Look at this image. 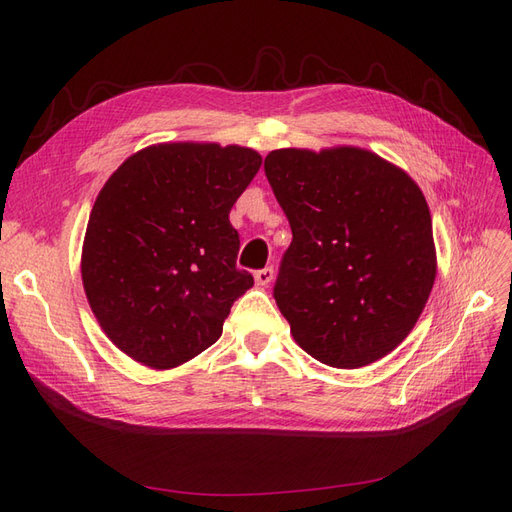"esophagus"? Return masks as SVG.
Returning <instances> with one entry per match:
<instances>
[{
  "mask_svg": "<svg viewBox=\"0 0 512 512\" xmlns=\"http://www.w3.org/2000/svg\"><path fill=\"white\" fill-rule=\"evenodd\" d=\"M273 275H275L273 267H265V269H258V271L254 273V280H256L258 286H267V284L273 280Z\"/></svg>",
  "mask_w": 512,
  "mask_h": 512,
  "instance_id": "obj_1",
  "label": "esophagus"
}]
</instances>
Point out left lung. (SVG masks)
Masks as SVG:
<instances>
[{
	"instance_id": "obj_1",
	"label": "left lung",
	"mask_w": 512,
	"mask_h": 512,
	"mask_svg": "<svg viewBox=\"0 0 512 512\" xmlns=\"http://www.w3.org/2000/svg\"><path fill=\"white\" fill-rule=\"evenodd\" d=\"M265 173L292 230L273 286L292 337L339 369L382 359L412 331L436 280L423 192L356 147L275 149Z\"/></svg>"
}]
</instances>
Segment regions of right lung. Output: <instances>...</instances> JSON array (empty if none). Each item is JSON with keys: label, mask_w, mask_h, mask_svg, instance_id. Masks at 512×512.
I'll return each instance as SVG.
<instances>
[{"label": "right lung", "mask_w": 512, "mask_h": 512, "mask_svg": "<svg viewBox=\"0 0 512 512\" xmlns=\"http://www.w3.org/2000/svg\"><path fill=\"white\" fill-rule=\"evenodd\" d=\"M262 158L245 147L170 143L138 151L104 183L83 245V286L113 344L168 369L222 335L254 286L237 267L228 213Z\"/></svg>", "instance_id": "right-lung-1"}]
</instances>
